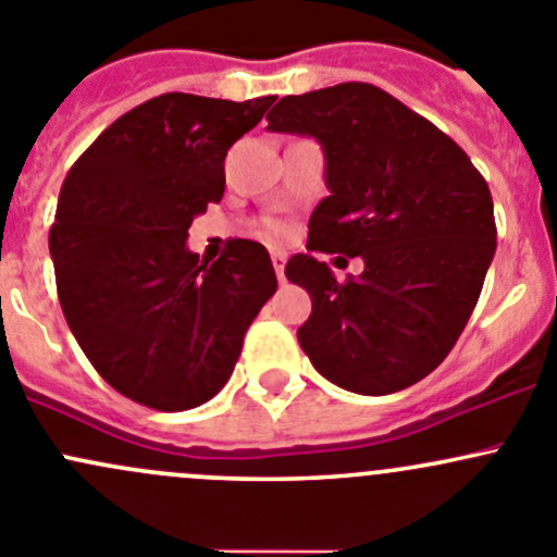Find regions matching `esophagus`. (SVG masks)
I'll return each instance as SVG.
<instances>
[{
  "mask_svg": "<svg viewBox=\"0 0 557 557\" xmlns=\"http://www.w3.org/2000/svg\"><path fill=\"white\" fill-rule=\"evenodd\" d=\"M273 268H276L278 281H284V268H286V255H284V251H273Z\"/></svg>",
  "mask_w": 557,
  "mask_h": 557,
  "instance_id": "esophagus-1",
  "label": "esophagus"
}]
</instances>
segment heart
Listing matches in <instances>:
<instances>
[{"mask_svg": "<svg viewBox=\"0 0 557 557\" xmlns=\"http://www.w3.org/2000/svg\"><path fill=\"white\" fill-rule=\"evenodd\" d=\"M271 236H273V238L284 236V225H271Z\"/></svg>", "mask_w": 557, "mask_h": 557, "instance_id": "heart-1", "label": "heart"}]
</instances>
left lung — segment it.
Instances as JSON below:
<instances>
[{
	"instance_id": "obj_1",
	"label": "left lung",
	"mask_w": 557,
	"mask_h": 557,
	"mask_svg": "<svg viewBox=\"0 0 557 557\" xmlns=\"http://www.w3.org/2000/svg\"><path fill=\"white\" fill-rule=\"evenodd\" d=\"M268 131L311 136L324 152L330 195L308 222V251L364 260L343 284L311 255L286 262L311 295L302 351L346 392H403L443 364L478 306L496 251L488 185L450 136L367 83L286 96Z\"/></svg>"
}]
</instances>
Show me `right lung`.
<instances>
[{"instance_id":"obj_1","label":"right lung","mask_w":557,"mask_h":557,"mask_svg":"<svg viewBox=\"0 0 557 557\" xmlns=\"http://www.w3.org/2000/svg\"><path fill=\"white\" fill-rule=\"evenodd\" d=\"M273 96L163 94L112 125L69 169L50 227L72 335L112 388L163 412L209 403L276 292L262 244L233 238L216 262L187 231L225 193V154Z\"/></svg>"}]
</instances>
